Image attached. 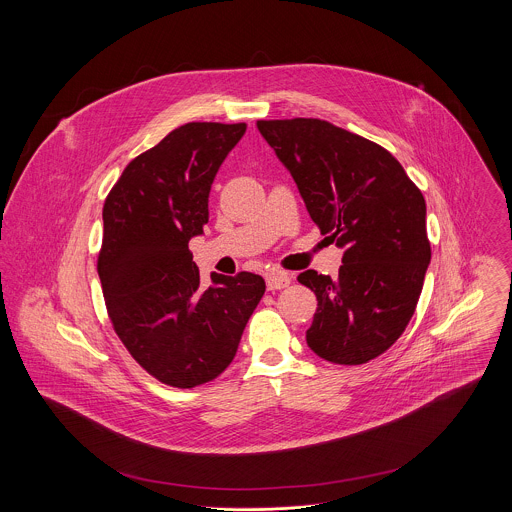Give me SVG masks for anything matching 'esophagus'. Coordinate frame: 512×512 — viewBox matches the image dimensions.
<instances>
[{"label":"esophagus","mask_w":512,"mask_h":512,"mask_svg":"<svg viewBox=\"0 0 512 512\" xmlns=\"http://www.w3.org/2000/svg\"><path fill=\"white\" fill-rule=\"evenodd\" d=\"M292 284V278L286 274V272H270L268 276H266V286H268V290H284V288H288Z\"/></svg>","instance_id":"1"}]
</instances>
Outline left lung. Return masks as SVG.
<instances>
[{"label":"left lung","mask_w":512,"mask_h":512,"mask_svg":"<svg viewBox=\"0 0 512 512\" xmlns=\"http://www.w3.org/2000/svg\"><path fill=\"white\" fill-rule=\"evenodd\" d=\"M309 217L343 248L339 278L305 270L317 295L309 349L335 365H365L390 349L416 311L432 250L426 201L384 147L323 120H260Z\"/></svg>","instance_id":"1"}]
</instances>
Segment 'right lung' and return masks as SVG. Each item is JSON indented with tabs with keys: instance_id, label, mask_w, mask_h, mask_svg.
<instances>
[{
	"instance_id": "obj_1",
	"label": "right lung",
	"mask_w": 512,
	"mask_h": 512,
	"mask_svg": "<svg viewBox=\"0 0 512 512\" xmlns=\"http://www.w3.org/2000/svg\"><path fill=\"white\" fill-rule=\"evenodd\" d=\"M246 124L191 122L124 169L102 220L98 276L112 325L151 376L175 388L217 378L266 292L262 276L211 274L201 286L189 240L209 222V193Z\"/></svg>"
}]
</instances>
